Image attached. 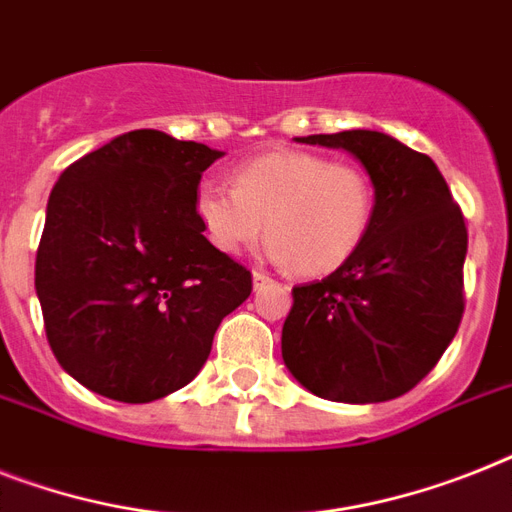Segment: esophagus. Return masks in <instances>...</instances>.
I'll use <instances>...</instances> for the list:
<instances>
[{"label": "esophagus", "mask_w": 512, "mask_h": 512, "mask_svg": "<svg viewBox=\"0 0 512 512\" xmlns=\"http://www.w3.org/2000/svg\"><path fill=\"white\" fill-rule=\"evenodd\" d=\"M252 284H255V289H263V286L273 284V278H270L265 270H255V273H252Z\"/></svg>", "instance_id": "obj_1"}]
</instances>
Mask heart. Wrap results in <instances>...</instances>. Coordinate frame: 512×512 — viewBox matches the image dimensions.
I'll return each instance as SVG.
<instances>
[{
  "label": "heart",
  "mask_w": 512,
  "mask_h": 512,
  "mask_svg": "<svg viewBox=\"0 0 512 512\" xmlns=\"http://www.w3.org/2000/svg\"><path fill=\"white\" fill-rule=\"evenodd\" d=\"M376 191L363 168L315 152L276 149L234 170V186L205 178L194 210L207 239L236 255L270 236V255L305 276H323L368 236Z\"/></svg>",
  "instance_id": "heart-1"
}]
</instances>
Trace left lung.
I'll list each match as a JSON object with an SVG mask.
<instances>
[{
    "mask_svg": "<svg viewBox=\"0 0 512 512\" xmlns=\"http://www.w3.org/2000/svg\"><path fill=\"white\" fill-rule=\"evenodd\" d=\"M342 147L376 191L365 242L323 281L294 286L281 355L323 400L386 402L410 392L450 347L465 310L468 228L429 155L378 131L297 139Z\"/></svg>",
    "mask_w": 512,
    "mask_h": 512,
    "instance_id": "8db88e82",
    "label": "left lung"
}]
</instances>
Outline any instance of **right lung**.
Segmentation results:
<instances>
[{"label":"right lung","instance_id":"right-lung-1","mask_svg":"<svg viewBox=\"0 0 512 512\" xmlns=\"http://www.w3.org/2000/svg\"><path fill=\"white\" fill-rule=\"evenodd\" d=\"M223 152L141 128L62 170L36 252L57 363L91 392L152 402L197 376L252 273L205 239L199 178Z\"/></svg>","mask_w":512,"mask_h":512}]
</instances>
